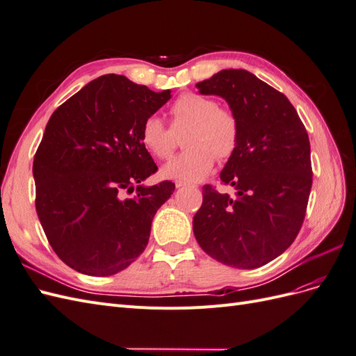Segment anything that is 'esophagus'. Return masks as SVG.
<instances>
[{
    "label": "esophagus",
    "instance_id": "1",
    "mask_svg": "<svg viewBox=\"0 0 356 356\" xmlns=\"http://www.w3.org/2000/svg\"><path fill=\"white\" fill-rule=\"evenodd\" d=\"M188 184L187 182H184V181H175V187L177 188H182V187H187Z\"/></svg>",
    "mask_w": 356,
    "mask_h": 356
}]
</instances>
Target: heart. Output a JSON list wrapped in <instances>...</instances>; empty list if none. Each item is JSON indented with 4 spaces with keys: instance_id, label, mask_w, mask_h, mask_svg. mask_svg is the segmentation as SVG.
Wrapping results in <instances>:
<instances>
[{
    "instance_id": "heart-1",
    "label": "heart",
    "mask_w": 356,
    "mask_h": 356,
    "mask_svg": "<svg viewBox=\"0 0 356 356\" xmlns=\"http://www.w3.org/2000/svg\"><path fill=\"white\" fill-rule=\"evenodd\" d=\"M172 129L156 114L148 115L141 126V144L149 154L168 160L175 153V134L188 131L187 152L161 168L170 179L196 182L207 178L218 160H229L238 152L241 141L239 118L232 110L199 93L178 96L170 108Z\"/></svg>"
}]
</instances>
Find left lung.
Returning <instances> with one entry per match:
<instances>
[{
    "instance_id": "left-lung-1",
    "label": "left lung",
    "mask_w": 356,
    "mask_h": 356,
    "mask_svg": "<svg viewBox=\"0 0 356 356\" xmlns=\"http://www.w3.org/2000/svg\"><path fill=\"white\" fill-rule=\"evenodd\" d=\"M196 88L227 101L241 141L220 174L236 196L204 186L193 232L225 266H264L294 242L305 220L312 188L306 127L284 93L245 70H222Z\"/></svg>"
}]
</instances>
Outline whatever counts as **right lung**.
I'll return each mask as SVG.
<instances>
[{
	"label": "right lung",
	"instance_id": "right-lung-1",
	"mask_svg": "<svg viewBox=\"0 0 356 356\" xmlns=\"http://www.w3.org/2000/svg\"><path fill=\"white\" fill-rule=\"evenodd\" d=\"M169 99L170 90L106 74L51 114L32 166L35 208L53 251L74 270L111 276L144 252L175 184H141L157 166L139 135Z\"/></svg>",
	"mask_w": 356,
	"mask_h": 356
}]
</instances>
